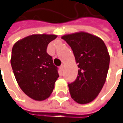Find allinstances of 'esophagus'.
Masks as SVG:
<instances>
[{
    "mask_svg": "<svg viewBox=\"0 0 123 123\" xmlns=\"http://www.w3.org/2000/svg\"><path fill=\"white\" fill-rule=\"evenodd\" d=\"M63 68H64V65H61V66H60V69H61V71H62V70H63Z\"/></svg>",
    "mask_w": 123,
    "mask_h": 123,
    "instance_id": "obj_1",
    "label": "esophagus"
}]
</instances>
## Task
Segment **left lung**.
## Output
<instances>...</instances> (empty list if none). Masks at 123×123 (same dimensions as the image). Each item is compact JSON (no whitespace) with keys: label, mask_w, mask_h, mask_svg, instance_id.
Listing matches in <instances>:
<instances>
[{"label":"left lung","mask_w":123,"mask_h":123,"mask_svg":"<svg viewBox=\"0 0 123 123\" xmlns=\"http://www.w3.org/2000/svg\"><path fill=\"white\" fill-rule=\"evenodd\" d=\"M62 39L71 48L79 68L75 80L68 83L71 96L77 103H89L106 81L110 63L107 48L100 37L86 32L65 35Z\"/></svg>","instance_id":"1"}]
</instances>
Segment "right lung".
<instances>
[{
	"instance_id": "right-lung-1",
	"label": "right lung",
	"mask_w": 123,
	"mask_h": 123,
	"mask_svg": "<svg viewBox=\"0 0 123 123\" xmlns=\"http://www.w3.org/2000/svg\"><path fill=\"white\" fill-rule=\"evenodd\" d=\"M56 35H31L17 42L12 49L11 64L21 89L35 100L50 96L59 77L58 67L47 53L48 44Z\"/></svg>"
}]
</instances>
